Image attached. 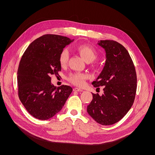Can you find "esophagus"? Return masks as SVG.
Listing matches in <instances>:
<instances>
[{
  "mask_svg": "<svg viewBox=\"0 0 155 155\" xmlns=\"http://www.w3.org/2000/svg\"><path fill=\"white\" fill-rule=\"evenodd\" d=\"M73 91H74V92H82V91H83L82 90V89H80V88H77V87L73 88Z\"/></svg>",
  "mask_w": 155,
  "mask_h": 155,
  "instance_id": "obj_1",
  "label": "esophagus"
}]
</instances>
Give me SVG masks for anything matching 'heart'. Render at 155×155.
I'll list each match as a JSON object with an SVG mask.
<instances>
[{"instance_id": "obj_1", "label": "heart", "mask_w": 155, "mask_h": 155, "mask_svg": "<svg viewBox=\"0 0 155 155\" xmlns=\"http://www.w3.org/2000/svg\"><path fill=\"white\" fill-rule=\"evenodd\" d=\"M77 51L87 63L94 61L97 57V53L95 49L87 45H82L77 47ZM69 58V51L67 48H64L61 51L58 61L61 67L66 66ZM88 78L85 73H73L69 75L68 80L71 83L77 86H82L85 84V80Z\"/></svg>"}]
</instances>
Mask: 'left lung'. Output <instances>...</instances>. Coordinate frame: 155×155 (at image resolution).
<instances>
[{"label": "left lung", "instance_id": "obj_1", "mask_svg": "<svg viewBox=\"0 0 155 155\" xmlns=\"http://www.w3.org/2000/svg\"><path fill=\"white\" fill-rule=\"evenodd\" d=\"M106 61L95 81V87L104 86L102 95L93 94L87 112L100 124L117 123L132 107L137 88V77L133 61L126 49L113 40H101Z\"/></svg>", "mask_w": 155, "mask_h": 155}]
</instances>
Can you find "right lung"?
<instances>
[{
  "label": "right lung",
  "instance_id": "add662e5",
  "mask_svg": "<svg viewBox=\"0 0 155 155\" xmlns=\"http://www.w3.org/2000/svg\"><path fill=\"white\" fill-rule=\"evenodd\" d=\"M73 39L56 35H45L32 42L24 51L18 70V96L31 116L47 120L60 112L73 89L56 87L51 75H58L61 67L58 56Z\"/></svg>",
  "mask_w": 155,
  "mask_h": 155
}]
</instances>
